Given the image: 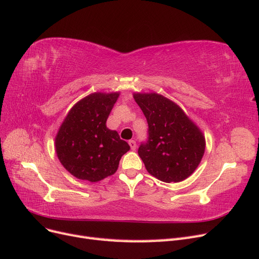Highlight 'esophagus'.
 <instances>
[{
	"mask_svg": "<svg viewBox=\"0 0 259 259\" xmlns=\"http://www.w3.org/2000/svg\"><path fill=\"white\" fill-rule=\"evenodd\" d=\"M128 145H130L132 150H135V149H136V142H135V140H130Z\"/></svg>",
	"mask_w": 259,
	"mask_h": 259,
	"instance_id": "34e87169",
	"label": "esophagus"
}]
</instances>
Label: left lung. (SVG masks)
<instances>
[{
  "label": "left lung",
  "instance_id": "8db88e82",
  "mask_svg": "<svg viewBox=\"0 0 259 259\" xmlns=\"http://www.w3.org/2000/svg\"><path fill=\"white\" fill-rule=\"evenodd\" d=\"M149 126L138 154L148 173L164 183H179L193 174L205 151L200 127L173 100L158 93H134Z\"/></svg>",
  "mask_w": 259,
  "mask_h": 259
}]
</instances>
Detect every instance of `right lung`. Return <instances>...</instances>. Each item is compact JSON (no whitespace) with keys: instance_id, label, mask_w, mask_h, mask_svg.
<instances>
[{"instance_id":"obj_1","label":"right lung","mask_w":259,"mask_h":259,"mask_svg":"<svg viewBox=\"0 0 259 259\" xmlns=\"http://www.w3.org/2000/svg\"><path fill=\"white\" fill-rule=\"evenodd\" d=\"M120 92L92 93L70 109L55 137V150L70 174L97 183L113 175L124 153L130 150L107 119Z\"/></svg>"}]
</instances>
